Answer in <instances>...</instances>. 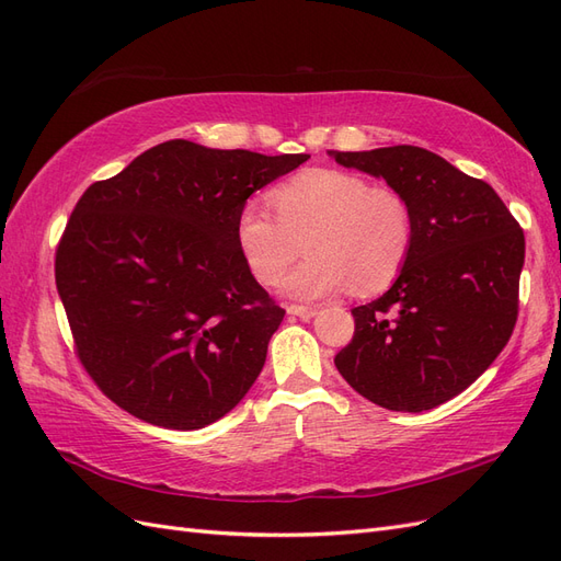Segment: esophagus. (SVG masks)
Returning a JSON list of instances; mask_svg holds the SVG:
<instances>
[{"instance_id": "obj_1", "label": "esophagus", "mask_w": 561, "mask_h": 561, "mask_svg": "<svg viewBox=\"0 0 561 561\" xmlns=\"http://www.w3.org/2000/svg\"><path fill=\"white\" fill-rule=\"evenodd\" d=\"M287 313L299 316L301 320H309L318 313V307H301V304H290V307H287Z\"/></svg>"}]
</instances>
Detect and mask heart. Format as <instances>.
I'll return each mask as SVG.
<instances>
[{
	"label": "heart",
	"mask_w": 561,
	"mask_h": 561,
	"mask_svg": "<svg viewBox=\"0 0 561 561\" xmlns=\"http://www.w3.org/2000/svg\"><path fill=\"white\" fill-rule=\"evenodd\" d=\"M276 218L248 201L236 217V248L262 285H276L301 254L309 260L285 278L287 295L316 299L348 290L375 295L410 257L414 217L407 198L386 184L334 168H311L266 196Z\"/></svg>",
	"instance_id": "heart-1"
}]
</instances>
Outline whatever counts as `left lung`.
Segmentation results:
<instances>
[{
    "label": "left lung",
    "instance_id": "1",
    "mask_svg": "<svg viewBox=\"0 0 561 561\" xmlns=\"http://www.w3.org/2000/svg\"><path fill=\"white\" fill-rule=\"evenodd\" d=\"M383 178L412 208L414 243L379 299L355 307L334 365L353 390L393 412H426L466 390L511 339L524 231L478 178L412 145L330 151Z\"/></svg>",
    "mask_w": 561,
    "mask_h": 561
}]
</instances>
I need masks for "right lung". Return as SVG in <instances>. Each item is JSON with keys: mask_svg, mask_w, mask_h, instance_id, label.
<instances>
[{"mask_svg": "<svg viewBox=\"0 0 561 561\" xmlns=\"http://www.w3.org/2000/svg\"><path fill=\"white\" fill-rule=\"evenodd\" d=\"M307 159L168 140L83 192L56 285L79 360L114 404L196 431L243 400L285 309L241 260L236 217Z\"/></svg>", "mask_w": 561, "mask_h": 561, "instance_id": "right-lung-1", "label": "right lung"}]
</instances>
